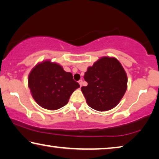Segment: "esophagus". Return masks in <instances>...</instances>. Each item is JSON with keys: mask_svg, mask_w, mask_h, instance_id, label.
<instances>
[{"mask_svg": "<svg viewBox=\"0 0 159 159\" xmlns=\"http://www.w3.org/2000/svg\"><path fill=\"white\" fill-rule=\"evenodd\" d=\"M79 85H80V86L81 87L82 85H83V80H82V79H80V80H79Z\"/></svg>", "mask_w": 159, "mask_h": 159, "instance_id": "esophagus-1", "label": "esophagus"}]
</instances>
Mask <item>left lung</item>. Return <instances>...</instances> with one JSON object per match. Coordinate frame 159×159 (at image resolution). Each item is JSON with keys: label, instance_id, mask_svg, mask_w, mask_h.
I'll return each instance as SVG.
<instances>
[{"label": "left lung", "instance_id": "1", "mask_svg": "<svg viewBox=\"0 0 159 159\" xmlns=\"http://www.w3.org/2000/svg\"><path fill=\"white\" fill-rule=\"evenodd\" d=\"M84 79L88 85L81 87V90L88 105L100 112L115 107L127 88L125 70L114 57L100 58L88 68Z\"/></svg>", "mask_w": 159, "mask_h": 159}]
</instances>
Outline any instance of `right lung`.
Returning <instances> with one entry per match:
<instances>
[{
    "label": "right lung",
    "instance_id": "obj_1",
    "mask_svg": "<svg viewBox=\"0 0 159 159\" xmlns=\"http://www.w3.org/2000/svg\"><path fill=\"white\" fill-rule=\"evenodd\" d=\"M28 86L37 104L54 110L66 105L70 95L80 85L73 79L71 73L47 60L32 69L29 74Z\"/></svg>",
    "mask_w": 159,
    "mask_h": 159
}]
</instances>
